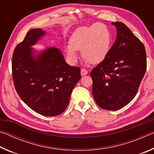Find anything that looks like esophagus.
Listing matches in <instances>:
<instances>
[{
    "mask_svg": "<svg viewBox=\"0 0 154 154\" xmlns=\"http://www.w3.org/2000/svg\"><path fill=\"white\" fill-rule=\"evenodd\" d=\"M88 73V71H87L86 69H81V75H82V76H84V75H86Z\"/></svg>",
    "mask_w": 154,
    "mask_h": 154,
    "instance_id": "obj_1",
    "label": "esophagus"
}]
</instances>
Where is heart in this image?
Here are the masks:
<instances>
[{
  "instance_id": "1",
  "label": "heart",
  "mask_w": 154,
  "mask_h": 154,
  "mask_svg": "<svg viewBox=\"0 0 154 154\" xmlns=\"http://www.w3.org/2000/svg\"><path fill=\"white\" fill-rule=\"evenodd\" d=\"M111 38L108 27L100 23L77 28L72 33L70 43L64 47L66 61L71 65L76 64L79 58L77 51H81L86 63H100L109 53Z\"/></svg>"
}]
</instances>
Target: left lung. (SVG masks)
Masks as SVG:
<instances>
[{"instance_id": "left-lung-1", "label": "left lung", "mask_w": 154, "mask_h": 154, "mask_svg": "<svg viewBox=\"0 0 154 154\" xmlns=\"http://www.w3.org/2000/svg\"><path fill=\"white\" fill-rule=\"evenodd\" d=\"M117 36L107 56L90 72L97 105L116 111L136 96L147 69L144 45L124 23L112 22Z\"/></svg>"}]
</instances>
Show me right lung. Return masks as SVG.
<instances>
[{
  "label": "right lung",
  "instance_id": "right-lung-1",
  "mask_svg": "<svg viewBox=\"0 0 154 154\" xmlns=\"http://www.w3.org/2000/svg\"><path fill=\"white\" fill-rule=\"evenodd\" d=\"M46 34L41 28L28 31L14 49L12 75L21 99L36 113L51 117L66 109L81 70L68 64L58 48H32Z\"/></svg>",
  "mask_w": 154,
  "mask_h": 154
}]
</instances>
